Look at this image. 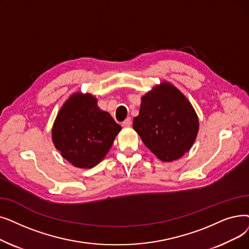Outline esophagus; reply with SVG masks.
<instances>
[{"label":"esophagus","mask_w":249,"mask_h":249,"mask_svg":"<svg viewBox=\"0 0 249 249\" xmlns=\"http://www.w3.org/2000/svg\"><path fill=\"white\" fill-rule=\"evenodd\" d=\"M131 124H132V120H131L130 117L127 118L126 120H124L123 123H122V125H123L124 127H129V126H131Z\"/></svg>","instance_id":"obj_1"}]
</instances>
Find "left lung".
<instances>
[{
    "label": "left lung",
    "instance_id": "8db88e82",
    "mask_svg": "<svg viewBox=\"0 0 249 249\" xmlns=\"http://www.w3.org/2000/svg\"><path fill=\"white\" fill-rule=\"evenodd\" d=\"M198 118L177 88L163 81L144 94L133 129L149 150L163 161L180 159L191 148L198 132Z\"/></svg>",
    "mask_w": 249,
    "mask_h": 249
}]
</instances>
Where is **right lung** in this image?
I'll list each match as a JSON object with an SVG mask.
<instances>
[{"mask_svg": "<svg viewBox=\"0 0 249 249\" xmlns=\"http://www.w3.org/2000/svg\"><path fill=\"white\" fill-rule=\"evenodd\" d=\"M121 129L109 113L98 107L95 96L75 92L60 109L52 139L74 167L90 169L104 160Z\"/></svg>", "mask_w": 249, "mask_h": 249, "instance_id": "obj_1", "label": "right lung"}]
</instances>
